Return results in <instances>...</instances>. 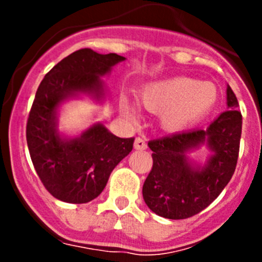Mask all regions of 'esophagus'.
<instances>
[{"label": "esophagus", "instance_id": "34e87169", "mask_svg": "<svg viewBox=\"0 0 262 262\" xmlns=\"http://www.w3.org/2000/svg\"><path fill=\"white\" fill-rule=\"evenodd\" d=\"M134 148H135L136 151H144L145 148H147V143H145L144 139L136 138L135 143H134Z\"/></svg>", "mask_w": 262, "mask_h": 262}]
</instances>
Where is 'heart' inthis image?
<instances>
[{"mask_svg":"<svg viewBox=\"0 0 262 262\" xmlns=\"http://www.w3.org/2000/svg\"><path fill=\"white\" fill-rule=\"evenodd\" d=\"M219 93L214 84L185 76L149 82L140 92V103L152 114H159L160 126L170 134L189 131L214 110ZM122 111L131 122L138 114L133 103L123 99Z\"/></svg>","mask_w":262,"mask_h":262,"instance_id":"heart-1","label":"heart"}]
</instances>
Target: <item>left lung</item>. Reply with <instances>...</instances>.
<instances>
[{
    "instance_id": "1",
    "label": "left lung",
    "mask_w": 262,
    "mask_h": 262,
    "mask_svg": "<svg viewBox=\"0 0 262 262\" xmlns=\"http://www.w3.org/2000/svg\"><path fill=\"white\" fill-rule=\"evenodd\" d=\"M227 111L206 129H191L148 143L154 166L143 185V198L155 214L186 219L205 210L235 172L243 118L235 93L227 85ZM205 146L206 160L191 156Z\"/></svg>"
}]
</instances>
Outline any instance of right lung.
Segmentation results:
<instances>
[{"instance_id":"right-lung-1","label":"right lung","mask_w":262,"mask_h":262,"mask_svg":"<svg viewBox=\"0 0 262 262\" xmlns=\"http://www.w3.org/2000/svg\"><path fill=\"white\" fill-rule=\"evenodd\" d=\"M126 57L78 50L57 62L36 90L26 127L32 164L55 198L86 203L102 193L115 166L133 151L134 138H119L96 122L77 135L59 129L60 107L71 99L103 105L108 89L102 77Z\"/></svg>"}]
</instances>
